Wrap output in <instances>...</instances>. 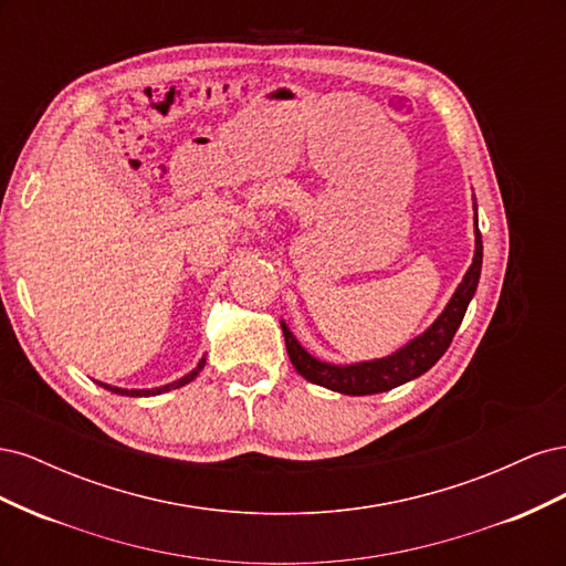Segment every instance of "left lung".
<instances>
[{"mask_svg": "<svg viewBox=\"0 0 566 566\" xmlns=\"http://www.w3.org/2000/svg\"><path fill=\"white\" fill-rule=\"evenodd\" d=\"M474 233H476L474 260L465 273V279H462V283L458 285L451 302L447 304V310L441 312V316L420 337L408 342V345L397 354L378 358V361L333 366V364H323L310 352H304L300 342L295 339V335L287 331V325L281 323L287 356L290 361H293L295 370L304 380L328 387L339 394H352V397H366V394L389 391L430 370L443 356V352L451 347L453 335L460 328L462 318H465L468 304L474 297L479 273H482V233H479L476 221H474Z\"/></svg>", "mask_w": 566, "mask_h": 566, "instance_id": "8db88e82", "label": "left lung"}]
</instances>
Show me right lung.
Instances as JSON below:
<instances>
[{"label":"right lung","mask_w":566,"mask_h":566,"mask_svg":"<svg viewBox=\"0 0 566 566\" xmlns=\"http://www.w3.org/2000/svg\"><path fill=\"white\" fill-rule=\"evenodd\" d=\"M202 366H205V358L202 361L186 375V378H181V380H177V382H169V385H165V387H156V389H119V387H111V385H104L101 382V387H106V389H111V391H115V394H125V397H156V394H163V391H169V389H177V387H184V385H188L191 382L196 375L202 370Z\"/></svg>","instance_id":"right-lung-1"}]
</instances>
